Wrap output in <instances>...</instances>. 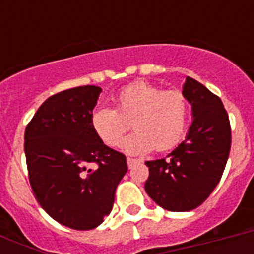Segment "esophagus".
Returning a JSON list of instances; mask_svg holds the SVG:
<instances>
[{"instance_id": "obj_1", "label": "esophagus", "mask_w": 254, "mask_h": 254, "mask_svg": "<svg viewBox=\"0 0 254 254\" xmlns=\"http://www.w3.org/2000/svg\"><path fill=\"white\" fill-rule=\"evenodd\" d=\"M127 166H129V169H131V167L134 166L135 163H138L139 161H138V159H135V158H127Z\"/></svg>"}]
</instances>
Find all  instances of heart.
Instances as JSON below:
<instances>
[{
  "instance_id": "1",
  "label": "heart",
  "mask_w": 254,
  "mask_h": 254,
  "mask_svg": "<svg viewBox=\"0 0 254 254\" xmlns=\"http://www.w3.org/2000/svg\"><path fill=\"white\" fill-rule=\"evenodd\" d=\"M115 108L96 107L91 113V127L97 138L111 147L120 143L129 130H135L121 143L129 154L169 150L185 135L189 123V100L179 91H165L147 81H135L116 95Z\"/></svg>"
}]
</instances>
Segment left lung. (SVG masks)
Returning a JSON list of instances; mask_svg holds the SVG:
<instances>
[{
	"instance_id": "left-lung-1",
	"label": "left lung",
	"mask_w": 254,
	"mask_h": 254,
	"mask_svg": "<svg viewBox=\"0 0 254 254\" xmlns=\"http://www.w3.org/2000/svg\"><path fill=\"white\" fill-rule=\"evenodd\" d=\"M182 93L193 117L185 141L166 158L145 162L147 195L174 212L196 208L211 195L231 150V124L220 97L192 77H186Z\"/></svg>"
}]
</instances>
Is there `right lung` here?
Returning a JSON list of instances; mask_svg holds the SVG:
<instances>
[{
	"label": "right lung",
	"mask_w": 254,
	"mask_h": 254,
	"mask_svg": "<svg viewBox=\"0 0 254 254\" xmlns=\"http://www.w3.org/2000/svg\"><path fill=\"white\" fill-rule=\"evenodd\" d=\"M101 88L83 85L51 96L25 130V154L35 199L58 223L93 229L111 213L127 157L101 142L91 113Z\"/></svg>",
	"instance_id": "1"
}]
</instances>
